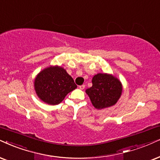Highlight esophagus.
Here are the masks:
<instances>
[{
    "label": "esophagus",
    "mask_w": 160,
    "mask_h": 160,
    "mask_svg": "<svg viewBox=\"0 0 160 160\" xmlns=\"http://www.w3.org/2000/svg\"><path fill=\"white\" fill-rule=\"evenodd\" d=\"M85 87H86V86H85V85H81V86H79V88H80V89H84Z\"/></svg>",
    "instance_id": "esophagus-1"
}]
</instances>
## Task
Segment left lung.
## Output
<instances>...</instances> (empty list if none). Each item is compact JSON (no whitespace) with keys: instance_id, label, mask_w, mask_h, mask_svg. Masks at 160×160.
Instances as JSON below:
<instances>
[{"instance_id":"left-lung-1","label":"left lung","mask_w":160,"mask_h":160,"mask_svg":"<svg viewBox=\"0 0 160 160\" xmlns=\"http://www.w3.org/2000/svg\"><path fill=\"white\" fill-rule=\"evenodd\" d=\"M122 90L120 82L114 77L106 74H98L92 79V86L86 92L93 106L100 109L116 103Z\"/></svg>"}]
</instances>
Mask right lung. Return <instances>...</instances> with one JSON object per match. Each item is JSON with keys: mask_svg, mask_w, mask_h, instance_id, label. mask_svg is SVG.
Here are the masks:
<instances>
[{"mask_svg": "<svg viewBox=\"0 0 160 160\" xmlns=\"http://www.w3.org/2000/svg\"><path fill=\"white\" fill-rule=\"evenodd\" d=\"M77 88L74 80L61 67H48L38 74L35 88L38 96L50 105L61 102L68 93Z\"/></svg>", "mask_w": 160, "mask_h": 160, "instance_id": "obj_1", "label": "right lung"}]
</instances>
